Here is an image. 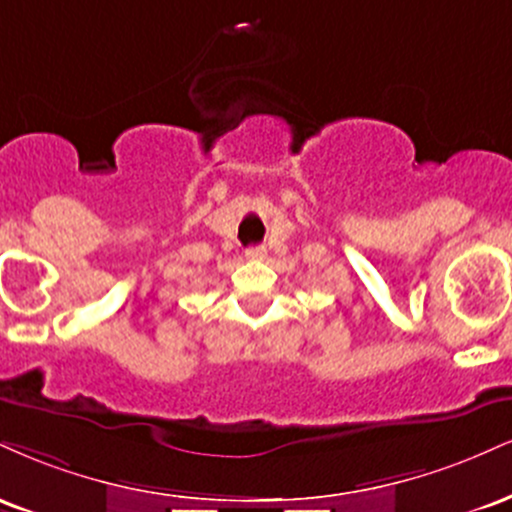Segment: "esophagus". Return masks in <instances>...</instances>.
<instances>
[{
	"label": "esophagus",
	"mask_w": 512,
	"mask_h": 512,
	"mask_svg": "<svg viewBox=\"0 0 512 512\" xmlns=\"http://www.w3.org/2000/svg\"><path fill=\"white\" fill-rule=\"evenodd\" d=\"M264 255H267V250H264L262 245H255V248L245 250V257H248V260H262Z\"/></svg>",
	"instance_id": "34e87169"
}]
</instances>
